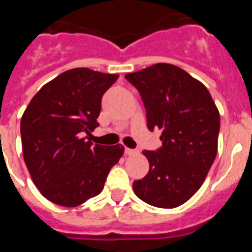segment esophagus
<instances>
[{"label": "esophagus", "mask_w": 252, "mask_h": 252, "mask_svg": "<svg viewBox=\"0 0 252 252\" xmlns=\"http://www.w3.org/2000/svg\"><path fill=\"white\" fill-rule=\"evenodd\" d=\"M138 150L137 149H130V148H126V154L128 156H133V154H137Z\"/></svg>", "instance_id": "obj_1"}]
</instances>
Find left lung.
I'll return each mask as SVG.
<instances>
[{"label": "left lung", "instance_id": "obj_1", "mask_svg": "<svg viewBox=\"0 0 252 252\" xmlns=\"http://www.w3.org/2000/svg\"><path fill=\"white\" fill-rule=\"evenodd\" d=\"M126 78L141 95L148 129L162 130V146L142 152L149 172L134 180V193L153 207H179L201 187L215 162L219 110L207 87L175 65L154 64Z\"/></svg>", "mask_w": 252, "mask_h": 252}]
</instances>
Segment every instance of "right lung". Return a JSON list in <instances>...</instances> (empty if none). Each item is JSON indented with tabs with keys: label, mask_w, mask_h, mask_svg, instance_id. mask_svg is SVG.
I'll return each instance as SVG.
<instances>
[{
	"label": "right lung",
	"mask_w": 252,
	"mask_h": 252,
	"mask_svg": "<svg viewBox=\"0 0 252 252\" xmlns=\"http://www.w3.org/2000/svg\"><path fill=\"white\" fill-rule=\"evenodd\" d=\"M116 80V74L70 69L41 87L26 108L21 120L23 158L49 201L77 207L99 195L124 153L122 144L89 141L99 126L103 94Z\"/></svg>",
	"instance_id": "add662e5"
}]
</instances>
